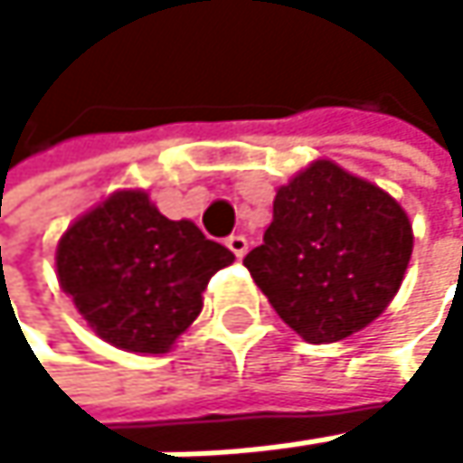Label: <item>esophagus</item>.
<instances>
[{"instance_id": "esophagus-1", "label": "esophagus", "mask_w": 463, "mask_h": 463, "mask_svg": "<svg viewBox=\"0 0 463 463\" xmlns=\"http://www.w3.org/2000/svg\"><path fill=\"white\" fill-rule=\"evenodd\" d=\"M224 244H227V250L233 252L236 258H244V255H247V247H250V244H247V239H244L241 233H233V236H230Z\"/></svg>"}]
</instances>
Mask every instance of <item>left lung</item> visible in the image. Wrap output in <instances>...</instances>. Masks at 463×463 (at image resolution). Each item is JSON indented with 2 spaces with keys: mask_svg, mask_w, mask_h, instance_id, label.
I'll return each mask as SVG.
<instances>
[{
  "mask_svg": "<svg viewBox=\"0 0 463 463\" xmlns=\"http://www.w3.org/2000/svg\"><path fill=\"white\" fill-rule=\"evenodd\" d=\"M414 250L400 203L333 161L278 188L272 224L244 266L308 345L342 342L394 299Z\"/></svg>",
  "mask_w": 463,
  "mask_h": 463,
  "instance_id": "8db88e82",
  "label": "left lung"
}]
</instances>
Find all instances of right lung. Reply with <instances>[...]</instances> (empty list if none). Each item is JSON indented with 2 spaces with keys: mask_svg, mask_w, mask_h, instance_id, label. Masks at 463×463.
<instances>
[{
  "mask_svg": "<svg viewBox=\"0 0 463 463\" xmlns=\"http://www.w3.org/2000/svg\"><path fill=\"white\" fill-rule=\"evenodd\" d=\"M58 280L99 339L130 353H166L200 317L208 280L233 252L188 222H172L146 191H116L58 244Z\"/></svg>",
  "mask_w": 463,
  "mask_h": 463,
  "instance_id": "1",
  "label": "right lung"
}]
</instances>
